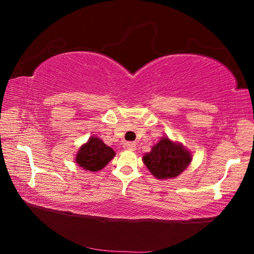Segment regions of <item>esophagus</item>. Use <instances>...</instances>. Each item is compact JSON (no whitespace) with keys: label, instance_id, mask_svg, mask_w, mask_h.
<instances>
[{"label":"esophagus","instance_id":"esophagus-1","mask_svg":"<svg viewBox=\"0 0 254 254\" xmlns=\"http://www.w3.org/2000/svg\"><path fill=\"white\" fill-rule=\"evenodd\" d=\"M123 148L126 150H135L136 144L134 142H126L123 144Z\"/></svg>","mask_w":254,"mask_h":254}]
</instances>
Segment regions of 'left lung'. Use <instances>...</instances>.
Returning <instances> with one entry per match:
<instances>
[{"mask_svg": "<svg viewBox=\"0 0 254 254\" xmlns=\"http://www.w3.org/2000/svg\"><path fill=\"white\" fill-rule=\"evenodd\" d=\"M191 153L182 143L163 136L151 151L143 156V162L150 173L158 179H169L179 176L191 161Z\"/></svg>", "mask_w": 254, "mask_h": 254, "instance_id": "1", "label": "left lung"}]
</instances>
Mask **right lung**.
I'll use <instances>...</instances> for the list:
<instances>
[{"label":"right lung","mask_w":254,"mask_h":254,"mask_svg":"<svg viewBox=\"0 0 254 254\" xmlns=\"http://www.w3.org/2000/svg\"><path fill=\"white\" fill-rule=\"evenodd\" d=\"M114 156V150L103 142L100 137L91 136L87 142L79 148L75 161L84 170L95 173L104 168Z\"/></svg>","instance_id":"obj_1"}]
</instances>
